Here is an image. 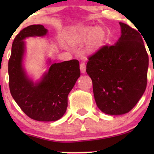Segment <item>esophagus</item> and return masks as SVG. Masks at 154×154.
<instances>
[{
    "instance_id": "esophagus-1",
    "label": "esophagus",
    "mask_w": 154,
    "mask_h": 154,
    "mask_svg": "<svg viewBox=\"0 0 154 154\" xmlns=\"http://www.w3.org/2000/svg\"><path fill=\"white\" fill-rule=\"evenodd\" d=\"M80 70L81 72H82V73H85L86 72V66H85V63H83V62H81L80 63Z\"/></svg>"
}]
</instances>
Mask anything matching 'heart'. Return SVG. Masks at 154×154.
Wrapping results in <instances>:
<instances>
[{"mask_svg":"<svg viewBox=\"0 0 154 154\" xmlns=\"http://www.w3.org/2000/svg\"><path fill=\"white\" fill-rule=\"evenodd\" d=\"M104 37L105 34L101 28H86L77 34L70 37L69 41L70 43L75 45L89 40L88 43V50L93 51L101 45Z\"/></svg>","mask_w":154,"mask_h":154,"instance_id":"1","label":"heart"}]
</instances>
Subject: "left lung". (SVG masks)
I'll return each mask as SVG.
<instances>
[{
    "mask_svg": "<svg viewBox=\"0 0 154 154\" xmlns=\"http://www.w3.org/2000/svg\"><path fill=\"white\" fill-rule=\"evenodd\" d=\"M121 37L88 57L86 72L93 82L97 106L110 115L133 109L147 85L148 55L140 33L119 22Z\"/></svg>",
    "mask_w": 154,
    "mask_h": 154,
    "instance_id": "1",
    "label": "left lung"
}]
</instances>
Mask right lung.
Instances as JSON below:
<instances>
[{"instance_id":"right-lung-1","label":"right lung","mask_w":154,"mask_h":154,"mask_svg":"<svg viewBox=\"0 0 154 154\" xmlns=\"http://www.w3.org/2000/svg\"><path fill=\"white\" fill-rule=\"evenodd\" d=\"M47 32L40 24L24 28L14 40L8 60L11 94L24 114L41 122L56 121L62 117L66 111L69 93L80 76L78 60L73 59L52 63L40 82L34 83L28 78L22 66L24 40L44 36Z\"/></svg>"}]
</instances>
